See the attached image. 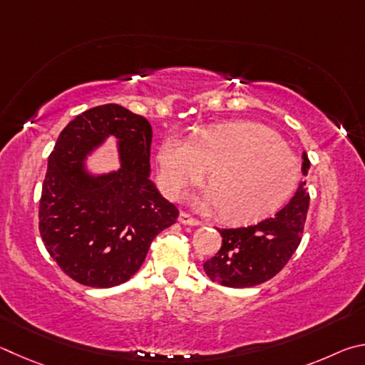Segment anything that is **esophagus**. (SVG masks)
I'll return each instance as SVG.
<instances>
[{
  "label": "esophagus",
  "mask_w": 365,
  "mask_h": 365,
  "mask_svg": "<svg viewBox=\"0 0 365 365\" xmlns=\"http://www.w3.org/2000/svg\"><path fill=\"white\" fill-rule=\"evenodd\" d=\"M179 222H182V225H186V226H200L202 225L199 220L194 218V216H190L186 212L179 213Z\"/></svg>",
  "instance_id": "obj_1"
}]
</instances>
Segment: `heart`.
<instances>
[{"label":"heart","instance_id":"1","mask_svg":"<svg viewBox=\"0 0 365 365\" xmlns=\"http://www.w3.org/2000/svg\"><path fill=\"white\" fill-rule=\"evenodd\" d=\"M160 184L170 199L203 181L212 189L202 205L220 208L221 218L250 222L264 218L289 199L298 181V160L277 134L252 121L210 128L194 143L178 134L158 150Z\"/></svg>","mask_w":365,"mask_h":365}]
</instances>
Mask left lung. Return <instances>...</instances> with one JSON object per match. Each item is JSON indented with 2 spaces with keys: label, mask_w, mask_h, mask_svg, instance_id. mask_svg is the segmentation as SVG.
<instances>
[{
  "label": "left lung",
  "mask_w": 365,
  "mask_h": 365,
  "mask_svg": "<svg viewBox=\"0 0 365 365\" xmlns=\"http://www.w3.org/2000/svg\"><path fill=\"white\" fill-rule=\"evenodd\" d=\"M309 165L308 155L303 153V175H308ZM308 208L309 192L306 181H302L295 195L271 218L247 227L218 229L222 245L203 264L207 276L232 289H247L272 279L297 252Z\"/></svg>",
  "instance_id": "obj_1"
}]
</instances>
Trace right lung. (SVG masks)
I'll use <instances>...</instances> for the list:
<instances>
[{
    "label": "right lung",
    "mask_w": 365,
    "mask_h": 365,
    "mask_svg": "<svg viewBox=\"0 0 365 365\" xmlns=\"http://www.w3.org/2000/svg\"><path fill=\"white\" fill-rule=\"evenodd\" d=\"M106 135L120 140L122 168L89 178L84 153ZM152 126L117 104L93 107L63 128L48 158L38 229L57 266L75 282L108 289L143 264L152 240L175 225L178 208L150 175Z\"/></svg>",
    "instance_id": "right-lung-1"
}]
</instances>
